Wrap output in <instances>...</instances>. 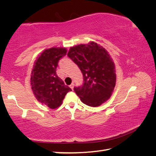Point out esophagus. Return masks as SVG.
Segmentation results:
<instances>
[{
    "label": "esophagus",
    "instance_id": "34e87169",
    "mask_svg": "<svg viewBox=\"0 0 156 156\" xmlns=\"http://www.w3.org/2000/svg\"><path fill=\"white\" fill-rule=\"evenodd\" d=\"M73 87H74V84L73 83H72V84H71L70 85H69V87L72 89H73Z\"/></svg>",
    "mask_w": 156,
    "mask_h": 156
}]
</instances>
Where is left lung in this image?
<instances>
[{
    "instance_id": "obj_1",
    "label": "left lung",
    "mask_w": 156,
    "mask_h": 156,
    "mask_svg": "<svg viewBox=\"0 0 156 156\" xmlns=\"http://www.w3.org/2000/svg\"><path fill=\"white\" fill-rule=\"evenodd\" d=\"M67 56L83 73L84 83L74 87L84 104L96 107L109 99L115 86V65L109 53L95 42L70 47Z\"/></svg>"
}]
</instances>
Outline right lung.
Wrapping results in <instances>:
<instances>
[{
	"instance_id": "1",
	"label": "right lung",
	"mask_w": 156,
	"mask_h": 156,
	"mask_svg": "<svg viewBox=\"0 0 156 156\" xmlns=\"http://www.w3.org/2000/svg\"><path fill=\"white\" fill-rule=\"evenodd\" d=\"M66 54L65 47L44 49L37 57L31 73V89L36 98L52 109L60 107L65 95L72 91L56 72L59 60Z\"/></svg>"
}]
</instances>
